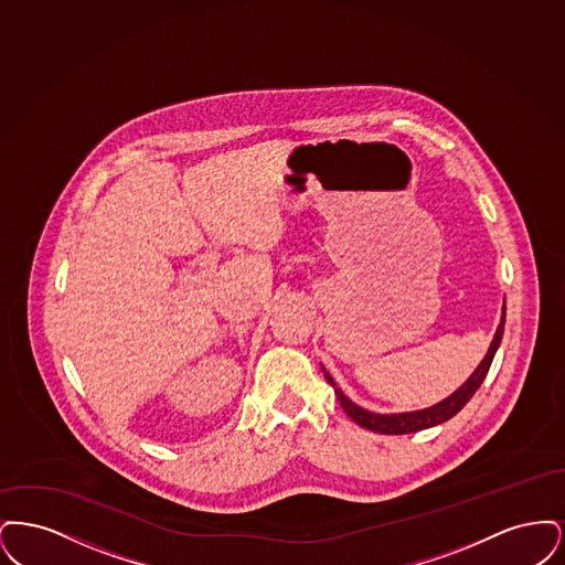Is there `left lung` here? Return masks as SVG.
I'll return each mask as SVG.
<instances>
[{
    "instance_id": "left-lung-1",
    "label": "left lung",
    "mask_w": 565,
    "mask_h": 565,
    "mask_svg": "<svg viewBox=\"0 0 565 565\" xmlns=\"http://www.w3.org/2000/svg\"><path fill=\"white\" fill-rule=\"evenodd\" d=\"M504 322H507V307H502V320L500 326L493 334V341L489 345V351L483 358V362L477 366V371L472 375L466 379V383L456 390L449 398H445L443 403L434 404L430 408H424V411H411V413H396V415H379V413H371L358 404L351 403L350 398L337 387V383L332 381V376L328 375L326 371V379L328 383L334 387V394L339 398V403L343 406V411L350 415L351 419L366 428V430L381 431V434H411V431L426 430L431 426H438L447 419H451L454 415H457L466 403L475 396V392L481 387L484 376L489 373V366L493 362V355L502 343V334H504Z\"/></svg>"
}]
</instances>
